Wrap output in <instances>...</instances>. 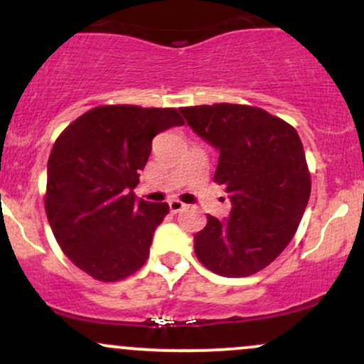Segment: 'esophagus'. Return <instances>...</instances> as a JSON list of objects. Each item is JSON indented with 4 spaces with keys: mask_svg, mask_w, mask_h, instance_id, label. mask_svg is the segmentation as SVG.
Returning a JSON list of instances; mask_svg holds the SVG:
<instances>
[{
    "mask_svg": "<svg viewBox=\"0 0 364 364\" xmlns=\"http://www.w3.org/2000/svg\"><path fill=\"white\" fill-rule=\"evenodd\" d=\"M185 207H186L185 203L179 202V200H176V198L169 200V208H171V212H173V214H178V212H181Z\"/></svg>",
    "mask_w": 364,
    "mask_h": 364,
    "instance_id": "esophagus-1",
    "label": "esophagus"
}]
</instances>
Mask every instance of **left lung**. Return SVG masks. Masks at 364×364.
Instances as JSON below:
<instances>
[{
  "mask_svg": "<svg viewBox=\"0 0 364 364\" xmlns=\"http://www.w3.org/2000/svg\"><path fill=\"white\" fill-rule=\"evenodd\" d=\"M200 139L219 150L214 179L225 185L231 212L207 215L196 232V258L224 277L260 272L284 252L311 191L298 132L260 107L240 104L181 107Z\"/></svg>",
  "mask_w": 364,
  "mask_h": 364,
  "instance_id": "1",
  "label": "left lung"
}]
</instances>
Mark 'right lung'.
Segmentation results:
<instances>
[{
    "mask_svg": "<svg viewBox=\"0 0 364 364\" xmlns=\"http://www.w3.org/2000/svg\"><path fill=\"white\" fill-rule=\"evenodd\" d=\"M183 123L176 109L101 106L54 141L46 214L63 253L90 277L121 281L149 258L169 205L139 200L133 190L154 136Z\"/></svg>",
    "mask_w": 364,
    "mask_h": 364,
    "instance_id": "1",
    "label": "right lung"
}]
</instances>
